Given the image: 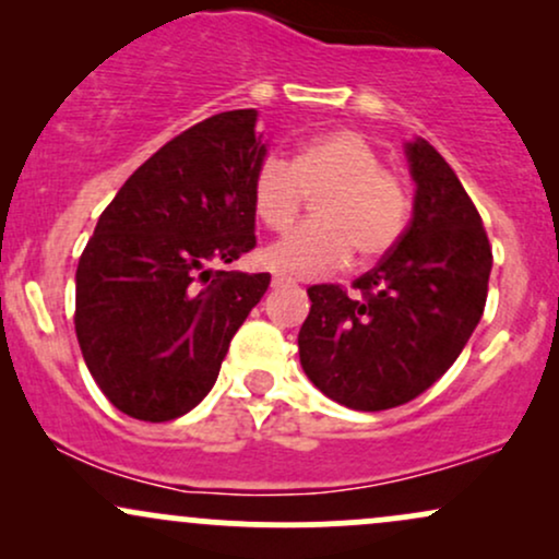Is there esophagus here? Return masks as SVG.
<instances>
[{
  "instance_id": "1",
  "label": "esophagus",
  "mask_w": 559,
  "mask_h": 559,
  "mask_svg": "<svg viewBox=\"0 0 559 559\" xmlns=\"http://www.w3.org/2000/svg\"><path fill=\"white\" fill-rule=\"evenodd\" d=\"M271 284H273V286H284V284H294V281L288 278V275H273Z\"/></svg>"
}]
</instances>
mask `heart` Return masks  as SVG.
Wrapping results in <instances>:
<instances>
[{
	"instance_id": "obj_1",
	"label": "heart",
	"mask_w": 559,
	"mask_h": 559,
	"mask_svg": "<svg viewBox=\"0 0 559 559\" xmlns=\"http://www.w3.org/2000/svg\"><path fill=\"white\" fill-rule=\"evenodd\" d=\"M316 199V221L265 249L271 271L325 275L346 265L357 249L362 262L386 258L409 223V186L383 165L381 150L362 133L338 128L301 141L288 157H265L252 178V207L273 234L299 221Z\"/></svg>"
}]
</instances>
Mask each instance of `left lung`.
I'll use <instances>...</instances> for the list:
<instances>
[{
  "mask_svg": "<svg viewBox=\"0 0 559 559\" xmlns=\"http://www.w3.org/2000/svg\"><path fill=\"white\" fill-rule=\"evenodd\" d=\"M413 221L373 271L307 288L299 360L325 396L362 413L400 407L460 357L486 307L491 243L476 204L426 139L407 144Z\"/></svg>",
  "mask_w": 559,
  "mask_h": 559,
  "instance_id": "1",
  "label": "left lung"
}]
</instances>
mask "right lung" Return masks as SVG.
I'll list each match as a JSON object with an SVG mask.
<instances>
[{
	"instance_id": "right-lung-1",
	"label": "right lung",
	"mask_w": 559,
	"mask_h": 559,
	"mask_svg": "<svg viewBox=\"0 0 559 559\" xmlns=\"http://www.w3.org/2000/svg\"><path fill=\"white\" fill-rule=\"evenodd\" d=\"M258 110L217 112L146 159L96 221L75 271V336L120 413L165 423L213 389L271 273L213 271L254 249Z\"/></svg>"
}]
</instances>
